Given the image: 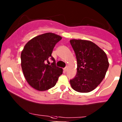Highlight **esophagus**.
I'll use <instances>...</instances> for the list:
<instances>
[{"instance_id":"obj_1","label":"esophagus","mask_w":122,"mask_h":122,"mask_svg":"<svg viewBox=\"0 0 122 122\" xmlns=\"http://www.w3.org/2000/svg\"><path fill=\"white\" fill-rule=\"evenodd\" d=\"M67 70H68V67H67V66H66V67H65V68H64V71L65 72L67 71Z\"/></svg>"}]
</instances>
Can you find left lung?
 Listing matches in <instances>:
<instances>
[{"label":"left lung","mask_w":122,"mask_h":122,"mask_svg":"<svg viewBox=\"0 0 122 122\" xmlns=\"http://www.w3.org/2000/svg\"><path fill=\"white\" fill-rule=\"evenodd\" d=\"M71 45L77 60L76 76L70 80L71 87L80 93L96 89L105 77L109 62L105 52L92 41L72 39Z\"/></svg>","instance_id":"left-lung-1"}]
</instances>
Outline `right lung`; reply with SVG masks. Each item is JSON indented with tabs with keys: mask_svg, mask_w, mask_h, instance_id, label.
Instances as JSON below:
<instances>
[{
	"mask_svg": "<svg viewBox=\"0 0 122 122\" xmlns=\"http://www.w3.org/2000/svg\"><path fill=\"white\" fill-rule=\"evenodd\" d=\"M62 39L53 33H46L30 40L21 52V67L25 79L30 86L39 91L54 87L62 73L56 65L51 54L56 44ZM53 62L50 64L48 60Z\"/></svg>",
	"mask_w": 122,
	"mask_h": 122,
	"instance_id": "obj_1",
	"label": "right lung"
}]
</instances>
